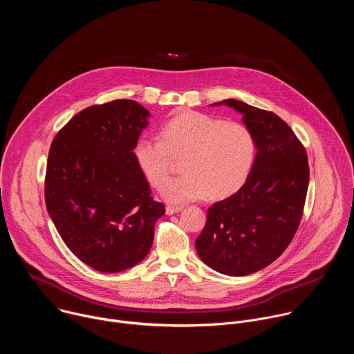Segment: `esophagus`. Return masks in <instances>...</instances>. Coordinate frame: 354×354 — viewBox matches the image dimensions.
<instances>
[{
    "label": "esophagus",
    "instance_id": "1",
    "mask_svg": "<svg viewBox=\"0 0 354 354\" xmlns=\"http://www.w3.org/2000/svg\"><path fill=\"white\" fill-rule=\"evenodd\" d=\"M182 210H183V207H179V206H167V209H165V212H167L168 216H172V214H175V213H179V212H182Z\"/></svg>",
    "mask_w": 354,
    "mask_h": 354
}]
</instances>
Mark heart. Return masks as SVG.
Segmentation results:
<instances>
[{"instance_id": "obj_1", "label": "heart", "mask_w": 354, "mask_h": 354, "mask_svg": "<svg viewBox=\"0 0 354 354\" xmlns=\"http://www.w3.org/2000/svg\"><path fill=\"white\" fill-rule=\"evenodd\" d=\"M136 162L148 183L161 189L172 171V157H185L183 175L162 190L172 203L227 197L246 180L254 167L257 142L242 123L213 115L185 111L161 127V138L140 137L134 145Z\"/></svg>"}]
</instances>
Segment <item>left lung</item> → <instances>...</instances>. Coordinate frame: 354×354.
<instances>
[{"instance_id":"1","label":"left lung","mask_w":354,"mask_h":354,"mask_svg":"<svg viewBox=\"0 0 354 354\" xmlns=\"http://www.w3.org/2000/svg\"><path fill=\"white\" fill-rule=\"evenodd\" d=\"M223 104L242 113L258 153L242 187L209 207L196 250L214 270L246 276L274 262L294 238L304 213L310 167L304 145L276 113L236 99Z\"/></svg>"}]
</instances>
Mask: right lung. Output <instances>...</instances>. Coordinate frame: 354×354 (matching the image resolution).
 <instances>
[{"mask_svg":"<svg viewBox=\"0 0 354 354\" xmlns=\"http://www.w3.org/2000/svg\"><path fill=\"white\" fill-rule=\"evenodd\" d=\"M148 115L130 99L89 106L57 133L48 151L47 212L68 249L97 272L141 262L165 214L133 153Z\"/></svg>","mask_w":354,"mask_h":354,"instance_id":"1","label":"right lung"}]
</instances>
